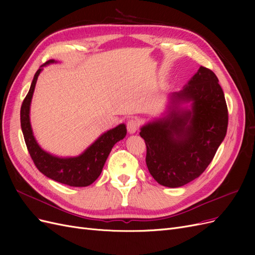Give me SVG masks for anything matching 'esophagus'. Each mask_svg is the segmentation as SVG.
I'll use <instances>...</instances> for the list:
<instances>
[{"instance_id": "34e87169", "label": "esophagus", "mask_w": 255, "mask_h": 255, "mask_svg": "<svg viewBox=\"0 0 255 255\" xmlns=\"http://www.w3.org/2000/svg\"><path fill=\"white\" fill-rule=\"evenodd\" d=\"M127 128H128V130L129 134H134L138 129V128H139V121L135 118L128 119L127 122Z\"/></svg>"}]
</instances>
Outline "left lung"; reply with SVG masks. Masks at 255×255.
Listing matches in <instances>:
<instances>
[{"label": "left lung", "mask_w": 255, "mask_h": 255, "mask_svg": "<svg viewBox=\"0 0 255 255\" xmlns=\"http://www.w3.org/2000/svg\"><path fill=\"white\" fill-rule=\"evenodd\" d=\"M185 103H191L190 109L181 106ZM228 121L217 76L201 66L186 86L170 96L164 117L140 128L146 167L154 180L175 188L199 177L225 139Z\"/></svg>", "instance_id": "1"}]
</instances>
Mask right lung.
<instances>
[{
  "mask_svg": "<svg viewBox=\"0 0 255 255\" xmlns=\"http://www.w3.org/2000/svg\"><path fill=\"white\" fill-rule=\"evenodd\" d=\"M56 63L55 60H49L40 66L34 75L28 94L23 100L20 112L21 128L24 140L38 170L50 179L61 184L73 187H85L94 183L101 174L105 161L115 143H117L127 135L126 125H119L104 134L90 146L85 150L81 155L75 157H58L45 152L36 141L32 126L29 121V109L38 76L45 65Z\"/></svg>",
  "mask_w": 255,
  "mask_h": 255,
  "instance_id": "1",
  "label": "right lung"
}]
</instances>
